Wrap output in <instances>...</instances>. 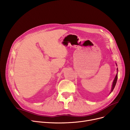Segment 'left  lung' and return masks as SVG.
<instances>
[{
    "label": "left lung",
    "mask_w": 130,
    "mask_h": 130,
    "mask_svg": "<svg viewBox=\"0 0 130 130\" xmlns=\"http://www.w3.org/2000/svg\"><path fill=\"white\" fill-rule=\"evenodd\" d=\"M116 64H117V63H116ZM117 70H118V69H117ZM117 79H118V73H117V75H116V76L115 78H114V80H113V84H112V89H111V90L110 93L112 92V91L113 90L114 87H115V86H116V83H117Z\"/></svg>",
    "instance_id": "1"
}]
</instances>
